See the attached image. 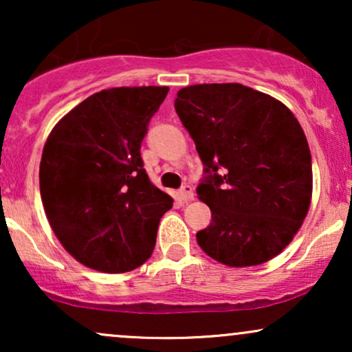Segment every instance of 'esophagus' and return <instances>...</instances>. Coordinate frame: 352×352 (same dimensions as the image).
I'll use <instances>...</instances> for the list:
<instances>
[{
	"instance_id": "esophagus-1",
	"label": "esophagus",
	"mask_w": 352,
	"mask_h": 352,
	"mask_svg": "<svg viewBox=\"0 0 352 352\" xmlns=\"http://www.w3.org/2000/svg\"><path fill=\"white\" fill-rule=\"evenodd\" d=\"M180 199H182V201H185V204H187V201H192L193 200V188H192V185L185 184L184 187L180 188Z\"/></svg>"
}]
</instances>
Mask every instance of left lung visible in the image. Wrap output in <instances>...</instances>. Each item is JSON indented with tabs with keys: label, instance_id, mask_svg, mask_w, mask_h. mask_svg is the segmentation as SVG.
Returning <instances> with one entry per match:
<instances>
[{
	"label": "left lung",
	"instance_id": "1",
	"mask_svg": "<svg viewBox=\"0 0 352 352\" xmlns=\"http://www.w3.org/2000/svg\"><path fill=\"white\" fill-rule=\"evenodd\" d=\"M175 111L204 162L197 193L212 221L197 233L200 248L235 268L280 254L313 193L309 145L293 112L236 82L180 89Z\"/></svg>",
	"mask_w": 352,
	"mask_h": 352
}]
</instances>
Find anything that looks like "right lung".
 <instances>
[{
    "label": "right lung",
    "instance_id": "obj_1",
    "mask_svg": "<svg viewBox=\"0 0 352 352\" xmlns=\"http://www.w3.org/2000/svg\"><path fill=\"white\" fill-rule=\"evenodd\" d=\"M167 92L157 86L96 92L44 144V212L60 245L87 268L125 273L151 258L173 200L148 180L140 144Z\"/></svg>",
    "mask_w": 352,
    "mask_h": 352
}]
</instances>
